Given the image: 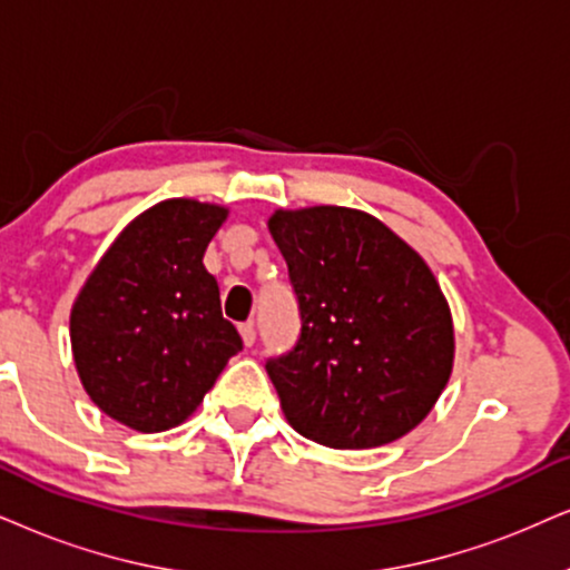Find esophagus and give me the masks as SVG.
Segmentation results:
<instances>
[{"label":"esophagus","instance_id":"esophagus-1","mask_svg":"<svg viewBox=\"0 0 570 570\" xmlns=\"http://www.w3.org/2000/svg\"><path fill=\"white\" fill-rule=\"evenodd\" d=\"M239 334H242V342L247 344V347H252V344H255V326H252V323H242L239 326Z\"/></svg>","mask_w":570,"mask_h":570}]
</instances>
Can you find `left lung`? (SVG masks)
<instances>
[{
  "label": "left lung",
  "mask_w": 570,
  "mask_h": 570,
  "mask_svg": "<svg viewBox=\"0 0 570 570\" xmlns=\"http://www.w3.org/2000/svg\"><path fill=\"white\" fill-rule=\"evenodd\" d=\"M268 228L299 302L297 347L265 365L294 431L371 450L431 413L455 360L439 281L379 218L352 207L276 210Z\"/></svg>",
  "instance_id": "left-lung-1"
}]
</instances>
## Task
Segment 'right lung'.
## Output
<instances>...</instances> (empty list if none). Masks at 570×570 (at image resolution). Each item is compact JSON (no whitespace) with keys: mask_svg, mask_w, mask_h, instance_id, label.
I'll return each instance as SVG.
<instances>
[{"mask_svg":"<svg viewBox=\"0 0 570 570\" xmlns=\"http://www.w3.org/2000/svg\"><path fill=\"white\" fill-rule=\"evenodd\" d=\"M228 207L165 199L128 223L89 273L70 309V347L94 405L124 426H181L242 336L220 313L207 244Z\"/></svg>","mask_w":570,"mask_h":570,"instance_id":"1","label":"right lung"}]
</instances>
